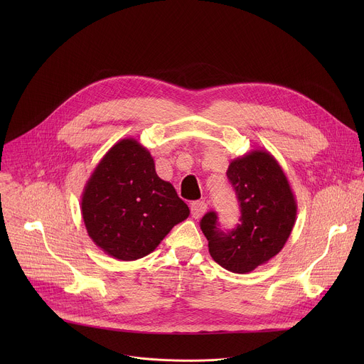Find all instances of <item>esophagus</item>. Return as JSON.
Listing matches in <instances>:
<instances>
[{"instance_id": "34e87169", "label": "esophagus", "mask_w": 364, "mask_h": 364, "mask_svg": "<svg viewBox=\"0 0 364 364\" xmlns=\"http://www.w3.org/2000/svg\"><path fill=\"white\" fill-rule=\"evenodd\" d=\"M207 209H209V207H207V203L204 200L193 201L191 203V216L194 219H200V218H203L205 215Z\"/></svg>"}]
</instances>
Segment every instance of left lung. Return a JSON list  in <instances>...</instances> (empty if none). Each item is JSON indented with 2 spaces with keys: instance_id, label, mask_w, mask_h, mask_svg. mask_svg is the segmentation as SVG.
I'll use <instances>...</instances> for the list:
<instances>
[{
  "instance_id": "obj_1",
  "label": "left lung",
  "mask_w": 364,
  "mask_h": 364,
  "mask_svg": "<svg viewBox=\"0 0 364 364\" xmlns=\"http://www.w3.org/2000/svg\"><path fill=\"white\" fill-rule=\"evenodd\" d=\"M228 178L240 203V223L225 233L215 212L200 222L215 261L235 274L267 264L285 246L296 220V200L274 155L253 149L230 161Z\"/></svg>"
}]
</instances>
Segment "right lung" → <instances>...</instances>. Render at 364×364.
Masks as SVG:
<instances>
[{
	"instance_id": "obj_1",
	"label": "right lung",
	"mask_w": 364,
	"mask_h": 364,
	"mask_svg": "<svg viewBox=\"0 0 364 364\" xmlns=\"http://www.w3.org/2000/svg\"><path fill=\"white\" fill-rule=\"evenodd\" d=\"M80 209L93 243L119 261L146 256L190 215L173 184L155 173L149 151L134 138L118 141L103 155L86 181Z\"/></svg>"
}]
</instances>
